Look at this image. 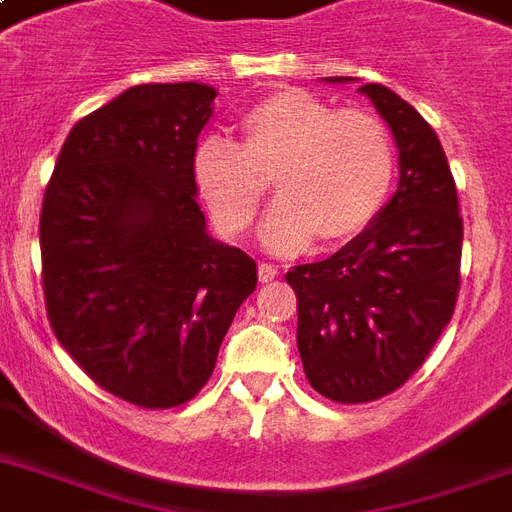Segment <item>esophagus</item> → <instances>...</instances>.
<instances>
[{
    "label": "esophagus",
    "instance_id": "1",
    "mask_svg": "<svg viewBox=\"0 0 512 512\" xmlns=\"http://www.w3.org/2000/svg\"><path fill=\"white\" fill-rule=\"evenodd\" d=\"M257 276H260V281H263V284H268V281H273L276 276H279V268H276L273 263H260L257 265Z\"/></svg>",
    "mask_w": 512,
    "mask_h": 512
}]
</instances>
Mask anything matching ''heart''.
Returning <instances> with one entry per match:
<instances>
[{
  "mask_svg": "<svg viewBox=\"0 0 512 512\" xmlns=\"http://www.w3.org/2000/svg\"><path fill=\"white\" fill-rule=\"evenodd\" d=\"M273 171L279 199L265 215V244L297 252L316 233L337 244L366 231L382 212L396 177V146L369 111L279 90L244 114L241 146L207 135L191 162L196 191L225 233L247 231Z\"/></svg>",
  "mask_w": 512,
  "mask_h": 512,
  "instance_id": "heart-1",
  "label": "heart"
}]
</instances>
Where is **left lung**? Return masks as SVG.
I'll list each match as a JSON object with an SVG mask.
<instances>
[{"instance_id": "obj_1", "label": "left lung", "mask_w": 512, "mask_h": 512, "mask_svg": "<svg viewBox=\"0 0 512 512\" xmlns=\"http://www.w3.org/2000/svg\"><path fill=\"white\" fill-rule=\"evenodd\" d=\"M358 90L396 138L398 191L340 252L287 273L305 377L337 404L401 388L425 364L460 295L462 215L438 135L388 87Z\"/></svg>"}]
</instances>
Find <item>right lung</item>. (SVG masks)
<instances>
[{
  "label": "right lung",
  "mask_w": 512,
  "mask_h": 512,
  "mask_svg": "<svg viewBox=\"0 0 512 512\" xmlns=\"http://www.w3.org/2000/svg\"><path fill=\"white\" fill-rule=\"evenodd\" d=\"M207 84H138L74 124L39 215L47 319L92 382L140 409L191 401L257 265L207 233L193 151Z\"/></svg>",
  "instance_id": "right-lung-1"
}]
</instances>
